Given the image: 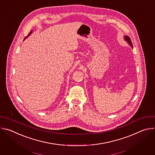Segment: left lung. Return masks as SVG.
I'll use <instances>...</instances> for the list:
<instances>
[{"mask_svg": "<svg viewBox=\"0 0 155 155\" xmlns=\"http://www.w3.org/2000/svg\"><path fill=\"white\" fill-rule=\"evenodd\" d=\"M124 40L127 41V43L129 44V45H130V47L132 48V41L130 40V38H129V36H124Z\"/></svg>", "mask_w": 155, "mask_h": 155, "instance_id": "obj_1", "label": "left lung"}]
</instances>
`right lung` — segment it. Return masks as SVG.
Returning a JSON list of instances; mask_svg holds the SVG:
<instances>
[{
	"label": "right lung",
	"mask_w": 155,
	"mask_h": 155,
	"mask_svg": "<svg viewBox=\"0 0 155 155\" xmlns=\"http://www.w3.org/2000/svg\"><path fill=\"white\" fill-rule=\"evenodd\" d=\"M32 31H31V32L29 33V34L28 35V36H26V38H27L28 36H29V35L31 34V33H32Z\"/></svg>",
	"instance_id": "add662e5"
}]
</instances>
